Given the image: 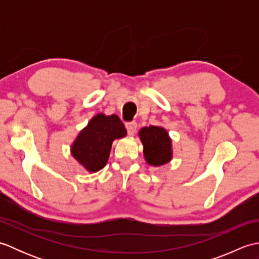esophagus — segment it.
<instances>
[{"label": "esophagus", "instance_id": "1", "mask_svg": "<svg viewBox=\"0 0 259 259\" xmlns=\"http://www.w3.org/2000/svg\"><path fill=\"white\" fill-rule=\"evenodd\" d=\"M125 128H126V131H128V135L133 136V135H135L136 130H137V123L136 122H126Z\"/></svg>", "mask_w": 259, "mask_h": 259}]
</instances>
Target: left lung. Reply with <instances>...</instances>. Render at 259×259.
I'll list each match as a JSON object with an SVG mask.
<instances>
[{"instance_id": "obj_1", "label": "left lung", "mask_w": 259, "mask_h": 259, "mask_svg": "<svg viewBox=\"0 0 259 259\" xmlns=\"http://www.w3.org/2000/svg\"><path fill=\"white\" fill-rule=\"evenodd\" d=\"M138 136L144 146V157L148 164L160 167L171 161L172 140L163 126H144L139 130Z\"/></svg>"}]
</instances>
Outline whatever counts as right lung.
Here are the masks:
<instances>
[{"instance_id":"add662e5","label":"right lung","mask_w":259,"mask_h":259,"mask_svg":"<svg viewBox=\"0 0 259 259\" xmlns=\"http://www.w3.org/2000/svg\"><path fill=\"white\" fill-rule=\"evenodd\" d=\"M125 136L126 130L118 115L98 113L76 136L71 155L88 172H97L107 164L112 142Z\"/></svg>"}]
</instances>
